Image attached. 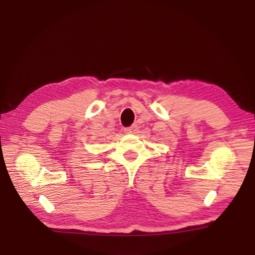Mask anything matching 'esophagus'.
I'll use <instances>...</instances> for the list:
<instances>
[{
  "instance_id": "esophagus-1",
  "label": "esophagus",
  "mask_w": 255,
  "mask_h": 255,
  "mask_svg": "<svg viewBox=\"0 0 255 255\" xmlns=\"http://www.w3.org/2000/svg\"><path fill=\"white\" fill-rule=\"evenodd\" d=\"M137 130H138L137 125H131L130 127L125 129V132H126V133H136Z\"/></svg>"
}]
</instances>
